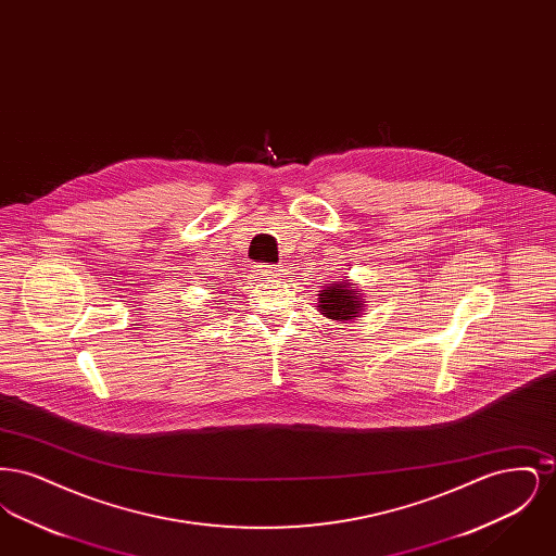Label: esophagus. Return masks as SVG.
Segmentation results:
<instances>
[{
    "instance_id": "esophagus-1",
    "label": "esophagus",
    "mask_w": 556,
    "mask_h": 556,
    "mask_svg": "<svg viewBox=\"0 0 556 556\" xmlns=\"http://www.w3.org/2000/svg\"><path fill=\"white\" fill-rule=\"evenodd\" d=\"M261 275H263V277H279L281 273H279V268H277V266L266 265L261 266Z\"/></svg>"
}]
</instances>
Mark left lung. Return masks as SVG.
I'll use <instances>...</instances> for the list:
<instances>
[{"mask_svg": "<svg viewBox=\"0 0 556 556\" xmlns=\"http://www.w3.org/2000/svg\"><path fill=\"white\" fill-rule=\"evenodd\" d=\"M358 283H352L350 279L331 281L329 286H323L318 293L317 311L323 317L331 320H354L365 313V298L356 290Z\"/></svg>", "mask_w": 556, "mask_h": 556, "instance_id": "obj_1", "label": "left lung"}]
</instances>
